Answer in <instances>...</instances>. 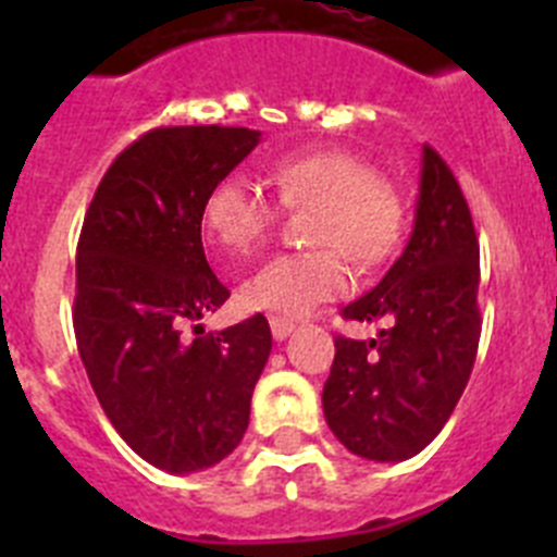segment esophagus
Segmentation results:
<instances>
[{"instance_id": "esophagus-1", "label": "esophagus", "mask_w": 557, "mask_h": 557, "mask_svg": "<svg viewBox=\"0 0 557 557\" xmlns=\"http://www.w3.org/2000/svg\"><path fill=\"white\" fill-rule=\"evenodd\" d=\"M293 329H295V323L289 321V318H278V314H273V318H270V332H273L275 339H284L289 332H293Z\"/></svg>"}]
</instances>
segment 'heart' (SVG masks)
<instances>
[{"label": "heart", "mask_w": 557, "mask_h": 557, "mask_svg": "<svg viewBox=\"0 0 557 557\" xmlns=\"http://www.w3.org/2000/svg\"><path fill=\"white\" fill-rule=\"evenodd\" d=\"M275 198L289 211L314 209L309 239L318 250L282 253L239 289L248 309L307 314L351 287L348 259L379 268L405 239V198L391 178L346 150L293 152L270 164ZM278 209L243 172H228L203 203V234L225 262L262 248Z\"/></svg>", "instance_id": "heart-1"}]
</instances>
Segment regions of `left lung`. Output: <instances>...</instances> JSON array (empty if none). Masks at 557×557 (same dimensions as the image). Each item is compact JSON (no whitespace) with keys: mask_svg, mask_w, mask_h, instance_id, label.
<instances>
[{"mask_svg":"<svg viewBox=\"0 0 557 557\" xmlns=\"http://www.w3.org/2000/svg\"><path fill=\"white\" fill-rule=\"evenodd\" d=\"M480 243L457 178L424 145L416 225L385 278L343 309L391 321L376 339L334 337L323 385L329 430L348 451L398 462L444 430L480 346Z\"/></svg>","mask_w":557,"mask_h":557,"instance_id":"obj_1","label":"left lung"}]
</instances>
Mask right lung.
<instances>
[{
	"mask_svg": "<svg viewBox=\"0 0 557 557\" xmlns=\"http://www.w3.org/2000/svg\"><path fill=\"white\" fill-rule=\"evenodd\" d=\"M259 136L152 127L108 166L77 239L72 321L88 382L122 441L170 474L209 469L239 446L273 348L264 314L184 337L231 295L206 262V195Z\"/></svg>",
	"mask_w": 557,
	"mask_h": 557,
	"instance_id": "right-lung-1",
	"label": "right lung"
}]
</instances>
